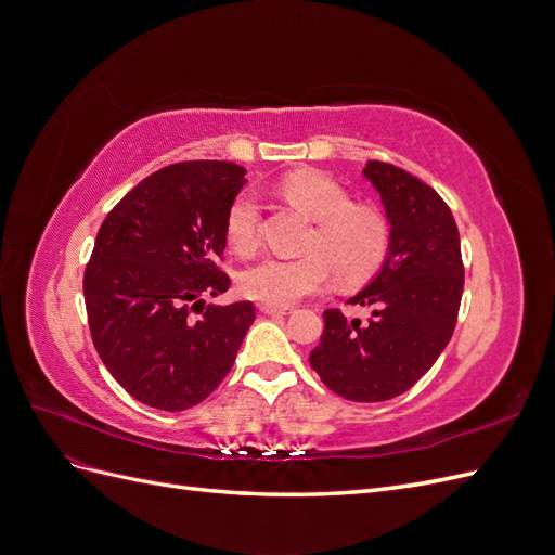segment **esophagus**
Listing matches in <instances>:
<instances>
[{
	"instance_id": "34e87169",
	"label": "esophagus",
	"mask_w": 555,
	"mask_h": 555,
	"mask_svg": "<svg viewBox=\"0 0 555 555\" xmlns=\"http://www.w3.org/2000/svg\"><path fill=\"white\" fill-rule=\"evenodd\" d=\"M263 314H292V308H278V306H259Z\"/></svg>"
}]
</instances>
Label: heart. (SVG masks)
<instances>
[{"label":"heart","mask_w":555,"mask_h":555,"mask_svg":"<svg viewBox=\"0 0 555 555\" xmlns=\"http://www.w3.org/2000/svg\"><path fill=\"white\" fill-rule=\"evenodd\" d=\"M280 192L317 224L306 241V257H268L243 271L241 292L247 298L263 306L289 308L300 298L322 292L331 271L345 287H357L384 266L391 251L389 220L371 206H357L338 180L322 171H294L280 180ZM259 227L257 194L238 192L224 217L229 247L241 257L255 255Z\"/></svg>","instance_id":"b5f03b06"}]
</instances>
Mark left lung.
<instances>
[{
    "label": "left lung",
    "instance_id": "obj_1",
    "mask_svg": "<svg viewBox=\"0 0 555 555\" xmlns=\"http://www.w3.org/2000/svg\"><path fill=\"white\" fill-rule=\"evenodd\" d=\"M365 178L391 222V251L379 275L349 306H373L367 322L324 310L310 365L333 393L354 402L391 400L422 379L456 328L465 268L456 222L430 184L386 162Z\"/></svg>",
    "mask_w": 555,
    "mask_h": 555
}]
</instances>
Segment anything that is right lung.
Returning a JSON list of instances; mask_svg holds the SVG:
<instances>
[{"label": "right lung", "instance_id": "add662e5", "mask_svg": "<svg viewBox=\"0 0 555 555\" xmlns=\"http://www.w3.org/2000/svg\"><path fill=\"white\" fill-rule=\"evenodd\" d=\"M245 182L233 162H178L141 180L99 229L82 275L96 354L143 405L182 412L229 371L251 300L202 306L229 289L224 217ZM199 309V317L191 312Z\"/></svg>", "mask_w": 555, "mask_h": 555}]
</instances>
